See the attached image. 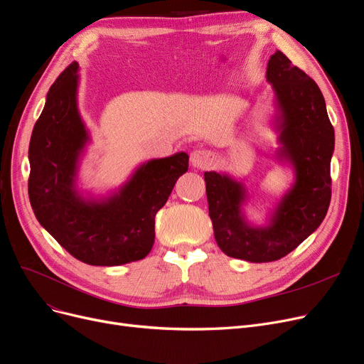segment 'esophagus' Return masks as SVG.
<instances>
[{
  "label": "esophagus",
  "instance_id": "1",
  "mask_svg": "<svg viewBox=\"0 0 364 364\" xmlns=\"http://www.w3.org/2000/svg\"><path fill=\"white\" fill-rule=\"evenodd\" d=\"M191 162L195 168H199V169H207L210 166L214 165L215 162V157H214V153L211 150H205V149H198V150H193L191 153Z\"/></svg>",
  "mask_w": 364,
  "mask_h": 364
}]
</instances>
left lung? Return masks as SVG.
<instances>
[{
    "mask_svg": "<svg viewBox=\"0 0 364 364\" xmlns=\"http://www.w3.org/2000/svg\"><path fill=\"white\" fill-rule=\"evenodd\" d=\"M266 78L278 108V159L291 164L296 173L294 184L278 202L269 225L255 228L247 223L242 183L226 173H203L217 245L229 257L252 263L287 256L321 225L331 198L330 161L335 150V129L317 83L279 50L267 62Z\"/></svg>",
    "mask_w": 364,
    "mask_h": 364,
    "instance_id": "obj_1",
    "label": "left lung"
}]
</instances>
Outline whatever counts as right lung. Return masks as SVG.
<instances>
[{
	"label": "right lung",
	"instance_id": "1",
	"mask_svg": "<svg viewBox=\"0 0 364 364\" xmlns=\"http://www.w3.org/2000/svg\"><path fill=\"white\" fill-rule=\"evenodd\" d=\"M78 64L65 68L47 93L29 143L28 195L40 225L71 256L93 266L144 259L154 244V217L166 203L187 153L141 165L119 192L83 198L75 188L78 159L89 141L77 108Z\"/></svg>",
	"mask_w": 364,
	"mask_h": 364
}]
</instances>
